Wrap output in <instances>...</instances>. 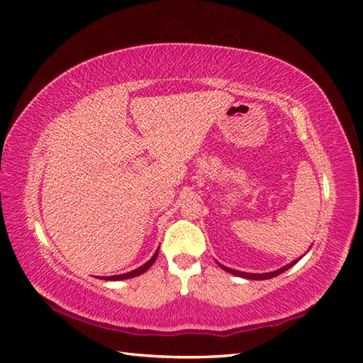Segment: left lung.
I'll use <instances>...</instances> for the list:
<instances>
[{
	"label": "left lung",
	"mask_w": 363,
	"mask_h": 363,
	"mask_svg": "<svg viewBox=\"0 0 363 363\" xmlns=\"http://www.w3.org/2000/svg\"><path fill=\"white\" fill-rule=\"evenodd\" d=\"M301 257H298V259H295L294 262H291V263H288V265H284L283 268H280V269H276V271H271V272H263V274H255V272H244V271H236V269H232V268H228V267H224V265H221V263L218 262V265L221 267L224 271H227V272H230V274H233V276H238V277H242V279H247V280H268V279H272V277H277L279 274H281V272H284V271H288L291 267H294L296 262H298Z\"/></svg>",
	"instance_id": "left-lung-1"
}]
</instances>
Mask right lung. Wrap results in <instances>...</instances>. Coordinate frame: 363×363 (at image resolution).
Segmentation results:
<instances>
[{
    "label": "right lung",
    "mask_w": 363,
    "mask_h": 363,
    "mask_svg": "<svg viewBox=\"0 0 363 363\" xmlns=\"http://www.w3.org/2000/svg\"><path fill=\"white\" fill-rule=\"evenodd\" d=\"M157 255H159V248L156 250V252L155 255H152V257L148 260V262H145L144 265L142 267H139V268H136V269H133V271H130V272H125V274H118V276H107V277H96V279H101V280H107V281H116V280H125V279H133V277H138V276H140V274H144L145 271H148L151 267H152V263L156 262V259H157Z\"/></svg>",
    "instance_id": "obj_1"
}]
</instances>
